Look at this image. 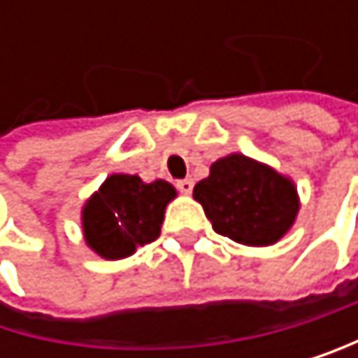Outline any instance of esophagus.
Returning <instances> with one entry per match:
<instances>
[{
    "label": "esophagus",
    "instance_id": "obj_1",
    "mask_svg": "<svg viewBox=\"0 0 358 358\" xmlns=\"http://www.w3.org/2000/svg\"><path fill=\"white\" fill-rule=\"evenodd\" d=\"M176 189L180 191L182 195H189V193L193 191V180H191V178H185V180H178V182H176Z\"/></svg>",
    "mask_w": 358,
    "mask_h": 358
}]
</instances>
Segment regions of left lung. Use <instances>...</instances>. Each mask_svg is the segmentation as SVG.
<instances>
[{
	"instance_id": "obj_1",
	"label": "left lung",
	"mask_w": 358,
	"mask_h": 358,
	"mask_svg": "<svg viewBox=\"0 0 358 358\" xmlns=\"http://www.w3.org/2000/svg\"><path fill=\"white\" fill-rule=\"evenodd\" d=\"M193 197L217 234L249 247L275 245L299 213L290 178L245 155H227L213 163L210 176L195 185Z\"/></svg>"
}]
</instances>
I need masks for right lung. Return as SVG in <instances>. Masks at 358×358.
<instances>
[{"mask_svg":"<svg viewBox=\"0 0 358 358\" xmlns=\"http://www.w3.org/2000/svg\"><path fill=\"white\" fill-rule=\"evenodd\" d=\"M176 189L165 180L145 185L139 176L113 173L83 206L87 247L105 259H122L159 238Z\"/></svg>","mask_w":358,"mask_h":358,"instance_id":"obj_1","label":"right lung"}]
</instances>
